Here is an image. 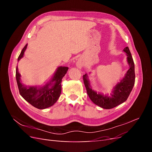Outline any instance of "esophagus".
I'll use <instances>...</instances> for the list:
<instances>
[{
    "instance_id": "34e87169",
    "label": "esophagus",
    "mask_w": 152,
    "mask_h": 152,
    "mask_svg": "<svg viewBox=\"0 0 152 152\" xmlns=\"http://www.w3.org/2000/svg\"><path fill=\"white\" fill-rule=\"evenodd\" d=\"M77 66L80 68V67L82 66H81V64H80V63H78V64H77Z\"/></svg>"
}]
</instances>
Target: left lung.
<instances>
[{"mask_svg":"<svg viewBox=\"0 0 152 152\" xmlns=\"http://www.w3.org/2000/svg\"><path fill=\"white\" fill-rule=\"evenodd\" d=\"M124 52L127 54V60L129 69L125 76L113 87L111 96L97 93L91 88L87 74L83 75V80L87 93L94 104L104 109H111L126 102L129 96L135 82L134 63L128 47L124 48Z\"/></svg>","mask_w":152,"mask_h":152,"instance_id":"obj_1","label":"left lung"}]
</instances>
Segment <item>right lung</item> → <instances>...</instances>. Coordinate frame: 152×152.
I'll return each mask as SVG.
<instances>
[{
    "instance_id": "add662e5",
    "label": "right lung",
    "mask_w": 152,
    "mask_h": 152,
    "mask_svg": "<svg viewBox=\"0 0 152 152\" xmlns=\"http://www.w3.org/2000/svg\"><path fill=\"white\" fill-rule=\"evenodd\" d=\"M27 48V44L22 49L18 56V61L23 57L24 53ZM68 68L66 66H59L54 74L52 80L45 86L37 87H27L21 83V75L18 72V66L16 69V78L20 95L27 102L38 109H45L53 106L57 102L60 96L63 77L65 75Z\"/></svg>"
}]
</instances>
